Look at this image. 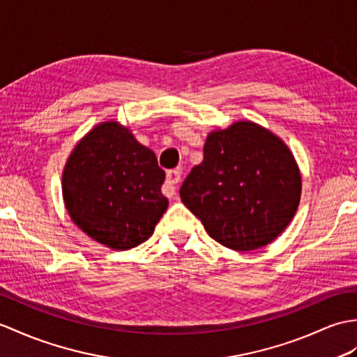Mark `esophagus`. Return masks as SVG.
Returning a JSON list of instances; mask_svg holds the SVG:
<instances>
[{
    "mask_svg": "<svg viewBox=\"0 0 357 357\" xmlns=\"http://www.w3.org/2000/svg\"><path fill=\"white\" fill-rule=\"evenodd\" d=\"M181 181V170L173 169L167 172V179H165V184L162 187V193L167 196H173L176 193V184Z\"/></svg>",
    "mask_w": 357,
    "mask_h": 357,
    "instance_id": "esophagus-1",
    "label": "esophagus"
}]
</instances>
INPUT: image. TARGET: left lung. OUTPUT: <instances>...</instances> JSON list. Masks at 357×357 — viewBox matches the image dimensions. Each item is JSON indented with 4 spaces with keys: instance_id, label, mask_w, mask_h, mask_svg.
Instances as JSON below:
<instances>
[{
    "instance_id": "left-lung-1",
    "label": "left lung",
    "mask_w": 357,
    "mask_h": 357,
    "mask_svg": "<svg viewBox=\"0 0 357 357\" xmlns=\"http://www.w3.org/2000/svg\"><path fill=\"white\" fill-rule=\"evenodd\" d=\"M179 195L211 238L229 250L252 251L273 242L294 219L301 173L283 139L242 120L210 132L204 161Z\"/></svg>"
}]
</instances>
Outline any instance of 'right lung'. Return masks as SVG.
Here are the masks:
<instances>
[{
	"mask_svg": "<svg viewBox=\"0 0 357 357\" xmlns=\"http://www.w3.org/2000/svg\"><path fill=\"white\" fill-rule=\"evenodd\" d=\"M165 179L151 149L128 126L102 121L73 149L62 173L71 220L96 242L128 251L153 234L169 206Z\"/></svg>",
	"mask_w": 357,
	"mask_h": 357,
	"instance_id": "right-lung-1",
	"label": "right lung"
}]
</instances>
